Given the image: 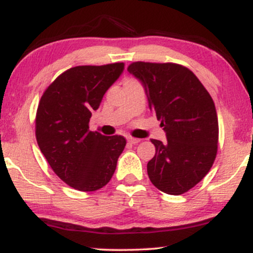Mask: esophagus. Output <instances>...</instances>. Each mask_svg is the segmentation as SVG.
<instances>
[{
	"label": "esophagus",
	"instance_id": "obj_1",
	"mask_svg": "<svg viewBox=\"0 0 253 253\" xmlns=\"http://www.w3.org/2000/svg\"><path fill=\"white\" fill-rule=\"evenodd\" d=\"M126 139H127V141H128V143H130V144H138L139 141H140V139L133 138V136H130V135H127Z\"/></svg>",
	"mask_w": 253,
	"mask_h": 253
}]
</instances>
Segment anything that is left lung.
<instances>
[{"instance_id":"8db88e82","label":"left lung","mask_w":253,"mask_h":253,"mask_svg":"<svg viewBox=\"0 0 253 253\" xmlns=\"http://www.w3.org/2000/svg\"><path fill=\"white\" fill-rule=\"evenodd\" d=\"M127 70L144 86L167 135L165 141L151 139L156 155L147 163L150 181L164 193L181 195L207 175L215 159L219 124L213 98L178 64L135 62Z\"/></svg>"}]
</instances>
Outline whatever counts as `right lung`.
I'll return each mask as SVG.
<instances>
[{"mask_svg": "<svg viewBox=\"0 0 253 253\" xmlns=\"http://www.w3.org/2000/svg\"><path fill=\"white\" fill-rule=\"evenodd\" d=\"M124 69V63L71 68L40 100L36 120L39 149L56 175L74 189H100L117 169L126 139L90 132L89 121Z\"/></svg>", "mask_w": 253, "mask_h": 253, "instance_id": "1", "label": "right lung"}]
</instances>
